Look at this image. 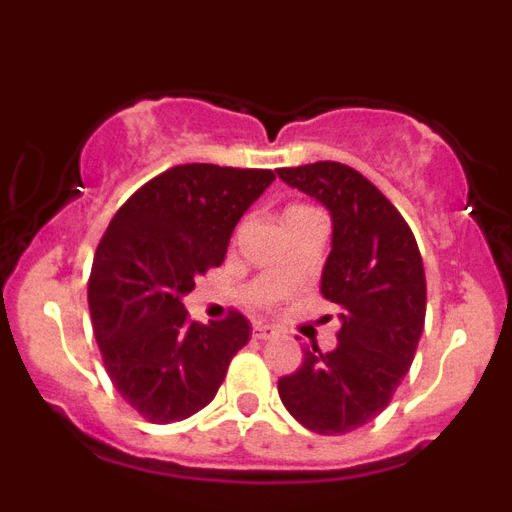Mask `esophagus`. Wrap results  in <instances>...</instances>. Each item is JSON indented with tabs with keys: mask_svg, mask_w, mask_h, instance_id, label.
<instances>
[{
	"mask_svg": "<svg viewBox=\"0 0 512 512\" xmlns=\"http://www.w3.org/2000/svg\"><path fill=\"white\" fill-rule=\"evenodd\" d=\"M253 336L261 338V341H269V338H277L279 330L274 325H264V323H256L253 325Z\"/></svg>",
	"mask_w": 512,
	"mask_h": 512,
	"instance_id": "obj_1",
	"label": "esophagus"
}]
</instances>
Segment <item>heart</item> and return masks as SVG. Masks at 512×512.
<instances>
[{
    "mask_svg": "<svg viewBox=\"0 0 512 512\" xmlns=\"http://www.w3.org/2000/svg\"><path fill=\"white\" fill-rule=\"evenodd\" d=\"M295 210H302V205H295V207H289L287 212H295Z\"/></svg>",
    "mask_w": 512,
    "mask_h": 512,
    "instance_id": "b5f03b06",
    "label": "heart"
}]
</instances>
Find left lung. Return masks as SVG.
I'll return each instance as SVG.
<instances>
[{
	"instance_id": "obj_1",
	"label": "left lung",
	"mask_w": 512,
	"mask_h": 512,
	"mask_svg": "<svg viewBox=\"0 0 512 512\" xmlns=\"http://www.w3.org/2000/svg\"><path fill=\"white\" fill-rule=\"evenodd\" d=\"M330 212L320 292L338 305V346L305 348L279 397L307 431L338 436L377 418L415 359L425 323V271L405 217L356 169L336 161L277 169Z\"/></svg>"
}]
</instances>
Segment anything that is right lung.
Wrapping results in <instances>:
<instances>
[{"mask_svg": "<svg viewBox=\"0 0 512 512\" xmlns=\"http://www.w3.org/2000/svg\"><path fill=\"white\" fill-rule=\"evenodd\" d=\"M274 179L269 169L174 166L143 184L102 235L89 277L94 336L115 390L151 423L210 405L251 338L241 312L189 323L182 300L223 264L233 228Z\"/></svg>", "mask_w": 512, "mask_h": 512, "instance_id": "obj_1", "label": "right lung"}]
</instances>
